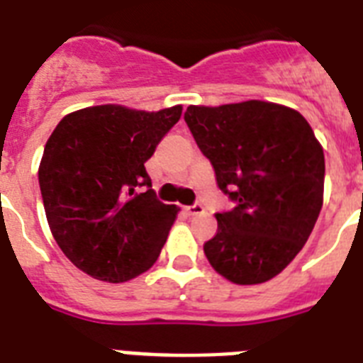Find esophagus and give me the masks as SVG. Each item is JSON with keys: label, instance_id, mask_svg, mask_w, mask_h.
<instances>
[{"label": "esophagus", "instance_id": "esophagus-1", "mask_svg": "<svg viewBox=\"0 0 363 363\" xmlns=\"http://www.w3.org/2000/svg\"><path fill=\"white\" fill-rule=\"evenodd\" d=\"M185 211H187L189 215H202L203 211H206V208H203L202 203H193V206H187Z\"/></svg>", "mask_w": 363, "mask_h": 363}]
</instances>
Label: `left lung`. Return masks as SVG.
I'll list each match as a JSON object with an SVG mask.
<instances>
[{
	"label": "left lung",
	"instance_id": "1",
	"mask_svg": "<svg viewBox=\"0 0 363 363\" xmlns=\"http://www.w3.org/2000/svg\"><path fill=\"white\" fill-rule=\"evenodd\" d=\"M184 118L233 202L215 213L203 254L230 282H267L301 252L323 208L319 140L298 111L271 101L189 106Z\"/></svg>",
	"mask_w": 363,
	"mask_h": 363
}]
</instances>
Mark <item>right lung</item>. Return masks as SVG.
I'll list each match as a JSON object with an SVG mask.
<instances>
[{
  "instance_id": "obj_1",
  "label": "right lung",
  "mask_w": 363,
  "mask_h": 363,
  "mask_svg": "<svg viewBox=\"0 0 363 363\" xmlns=\"http://www.w3.org/2000/svg\"><path fill=\"white\" fill-rule=\"evenodd\" d=\"M182 106H94L62 118L44 148L38 184L53 239L77 269L121 284L148 271L178 215L155 199L145 169Z\"/></svg>"
}]
</instances>
